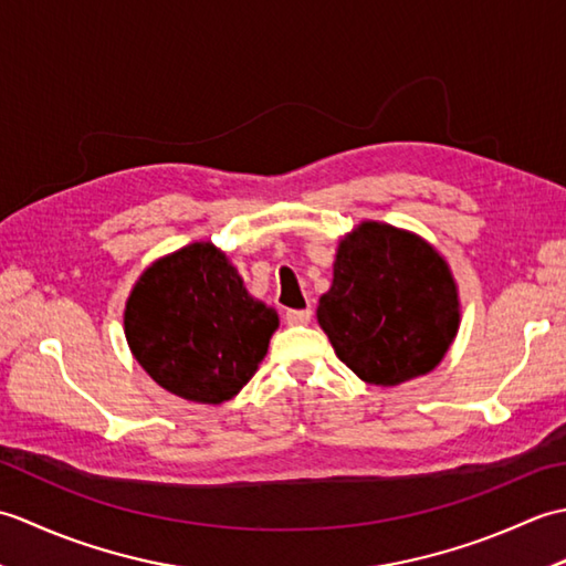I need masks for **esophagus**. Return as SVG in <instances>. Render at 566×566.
<instances>
[{
	"label": "esophagus",
	"instance_id": "34e87169",
	"mask_svg": "<svg viewBox=\"0 0 566 566\" xmlns=\"http://www.w3.org/2000/svg\"><path fill=\"white\" fill-rule=\"evenodd\" d=\"M284 321L290 323V326H306L311 321V308H290L284 314Z\"/></svg>",
	"mask_w": 566,
	"mask_h": 566
}]
</instances>
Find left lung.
<instances>
[{"label": "left lung", "mask_w": 566, "mask_h": 566, "mask_svg": "<svg viewBox=\"0 0 566 566\" xmlns=\"http://www.w3.org/2000/svg\"><path fill=\"white\" fill-rule=\"evenodd\" d=\"M316 318L359 379L396 387L440 365L460 328V296L450 264L423 238L363 221L340 238Z\"/></svg>", "instance_id": "1"}]
</instances>
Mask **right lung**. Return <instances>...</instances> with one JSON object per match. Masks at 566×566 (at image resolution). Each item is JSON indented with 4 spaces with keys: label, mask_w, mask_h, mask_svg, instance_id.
<instances>
[{
    "label": "right lung",
    "mask_w": 566,
    "mask_h": 566,
    "mask_svg": "<svg viewBox=\"0 0 566 566\" xmlns=\"http://www.w3.org/2000/svg\"><path fill=\"white\" fill-rule=\"evenodd\" d=\"M276 326V311L248 294L226 252L211 243L153 262L124 311L138 365L179 399L213 406L255 375Z\"/></svg>",
    "instance_id": "add662e5"
}]
</instances>
